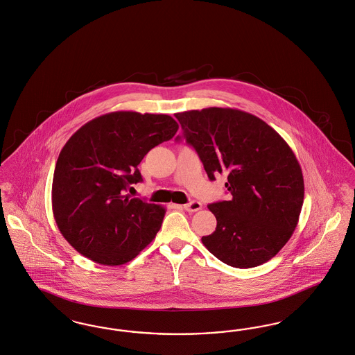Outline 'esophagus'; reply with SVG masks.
I'll return each mask as SVG.
<instances>
[{"instance_id":"obj_1","label":"esophagus","mask_w":355,"mask_h":355,"mask_svg":"<svg viewBox=\"0 0 355 355\" xmlns=\"http://www.w3.org/2000/svg\"><path fill=\"white\" fill-rule=\"evenodd\" d=\"M184 209L186 211H189V213H196V211H198V210L202 209V205H200V202H198V200H193L190 203L184 205Z\"/></svg>"}]
</instances>
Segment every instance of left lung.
<instances>
[{
    "label": "left lung",
    "instance_id": "1",
    "mask_svg": "<svg viewBox=\"0 0 355 355\" xmlns=\"http://www.w3.org/2000/svg\"><path fill=\"white\" fill-rule=\"evenodd\" d=\"M182 136L214 181L227 174L230 200L209 205L216 218L205 247L225 264L252 268L283 248L297 226L304 202L301 166L291 146L266 121L232 108L175 114Z\"/></svg>",
    "mask_w": 355,
    "mask_h": 355
}]
</instances>
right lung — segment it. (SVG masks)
Wrapping results in <instances>:
<instances>
[{"label": "right lung", "instance_id": "obj_1", "mask_svg": "<svg viewBox=\"0 0 355 355\" xmlns=\"http://www.w3.org/2000/svg\"><path fill=\"white\" fill-rule=\"evenodd\" d=\"M169 114L117 111L79 128L58 157L53 213L64 239L103 266H121L155 239L165 207L127 194L141 182L139 164L174 137Z\"/></svg>", "mask_w": 355, "mask_h": 355}]
</instances>
